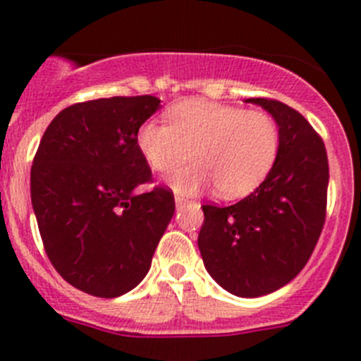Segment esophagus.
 <instances>
[{
    "label": "esophagus",
    "mask_w": 361,
    "mask_h": 361,
    "mask_svg": "<svg viewBox=\"0 0 361 361\" xmlns=\"http://www.w3.org/2000/svg\"><path fill=\"white\" fill-rule=\"evenodd\" d=\"M188 204H193V200L186 199V197H180V195L175 197V206H177V209L184 208V206H188Z\"/></svg>",
    "instance_id": "34e87169"
}]
</instances>
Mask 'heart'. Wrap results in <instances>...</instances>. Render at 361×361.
<instances>
[{"mask_svg":"<svg viewBox=\"0 0 361 361\" xmlns=\"http://www.w3.org/2000/svg\"><path fill=\"white\" fill-rule=\"evenodd\" d=\"M137 148L157 173L178 193L215 186L216 195L238 199L262 184L279 153V126L264 111L209 101H184L168 111L166 124L146 121L137 132Z\"/></svg>","mask_w":361,"mask_h":361,"instance_id":"b5f03b06","label":"heart"}]
</instances>
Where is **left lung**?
Here are the masks:
<instances>
[{
	"mask_svg": "<svg viewBox=\"0 0 361 361\" xmlns=\"http://www.w3.org/2000/svg\"><path fill=\"white\" fill-rule=\"evenodd\" d=\"M279 124L276 161L257 190L231 206L204 204L199 250L231 295L255 298L291 282L317 247L327 213L329 162L322 137L276 99H247Z\"/></svg>",
	"mask_w": 361,
	"mask_h": 361,
	"instance_id": "8db88e82",
	"label": "left lung"
}]
</instances>
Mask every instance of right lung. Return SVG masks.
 Returning a JSON list of instances; mask_svg holds the SVG:
<instances>
[{
    "instance_id": "add662e5",
    "label": "right lung",
    "mask_w": 361,
    "mask_h": 361,
    "mask_svg": "<svg viewBox=\"0 0 361 361\" xmlns=\"http://www.w3.org/2000/svg\"><path fill=\"white\" fill-rule=\"evenodd\" d=\"M153 95L72 104L44 130L30 170L44 251L70 286L116 298L141 283L175 213L173 191L153 186L137 132L159 110Z\"/></svg>"
}]
</instances>
